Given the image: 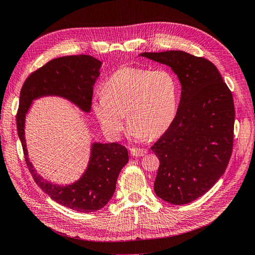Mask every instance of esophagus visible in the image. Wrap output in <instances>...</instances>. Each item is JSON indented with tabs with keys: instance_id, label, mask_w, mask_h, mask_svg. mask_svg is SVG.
<instances>
[{
	"instance_id": "34e87169",
	"label": "esophagus",
	"mask_w": 255,
	"mask_h": 255,
	"mask_svg": "<svg viewBox=\"0 0 255 255\" xmlns=\"http://www.w3.org/2000/svg\"><path fill=\"white\" fill-rule=\"evenodd\" d=\"M129 152L130 154H132L133 156H136V157H140V156H143L146 154V150L145 149H138V148H132L129 149Z\"/></svg>"
}]
</instances>
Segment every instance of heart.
I'll return each instance as SVG.
<instances>
[{"label":"heart","mask_w":255,"mask_h":255,"mask_svg":"<svg viewBox=\"0 0 255 255\" xmlns=\"http://www.w3.org/2000/svg\"><path fill=\"white\" fill-rule=\"evenodd\" d=\"M179 104L176 79L164 69L123 67L103 84V94L92 99L100 126L112 139H118L125 125L128 134L141 140L163 135L175 119Z\"/></svg>","instance_id":"obj_1"}]
</instances>
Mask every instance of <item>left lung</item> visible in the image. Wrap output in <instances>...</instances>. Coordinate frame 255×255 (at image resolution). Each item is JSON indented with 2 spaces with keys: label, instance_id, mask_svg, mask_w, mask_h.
<instances>
[{
  "label": "left lung",
  "instance_id": "8db88e82",
  "mask_svg": "<svg viewBox=\"0 0 255 255\" xmlns=\"http://www.w3.org/2000/svg\"><path fill=\"white\" fill-rule=\"evenodd\" d=\"M140 56L171 68L182 86L175 119L151 146L159 159L154 191L174 205L203 196L225 173L233 149L232 92L216 66L183 51Z\"/></svg>",
  "mask_w": 255,
  "mask_h": 255
}]
</instances>
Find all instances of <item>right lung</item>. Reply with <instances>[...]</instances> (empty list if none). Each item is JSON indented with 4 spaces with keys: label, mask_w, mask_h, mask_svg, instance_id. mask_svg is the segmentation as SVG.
I'll use <instances>...</instances> for the list:
<instances>
[{
    "label": "right lung",
    "mask_w": 255,
    "mask_h": 255,
    "mask_svg": "<svg viewBox=\"0 0 255 255\" xmlns=\"http://www.w3.org/2000/svg\"><path fill=\"white\" fill-rule=\"evenodd\" d=\"M101 67L102 61L90 55L54 58L30 74L20 92L17 128L29 172L52 200L81 213L99 211L109 203L121 169L128 161L127 148L117 142H91L88 164L80 179L70 184H54L37 173L28 158L25 118L35 100L44 97L63 98L89 114L94 85Z\"/></svg>",
    "instance_id": "obj_1"
}]
</instances>
